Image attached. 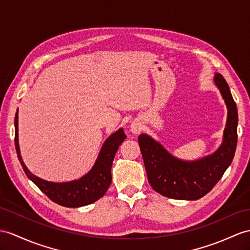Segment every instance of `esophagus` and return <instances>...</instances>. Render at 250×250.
Returning a JSON list of instances; mask_svg holds the SVG:
<instances>
[{"mask_svg":"<svg viewBox=\"0 0 250 250\" xmlns=\"http://www.w3.org/2000/svg\"><path fill=\"white\" fill-rule=\"evenodd\" d=\"M142 128H143V124L142 122L139 120H135L130 125V131L132 133H135V135H139V133L141 132Z\"/></svg>","mask_w":250,"mask_h":250,"instance_id":"esophagus-1","label":"esophagus"}]
</instances>
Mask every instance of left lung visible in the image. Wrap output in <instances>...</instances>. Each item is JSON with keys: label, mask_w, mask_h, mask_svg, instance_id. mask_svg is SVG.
Returning a JSON list of instances; mask_svg holds the SVG:
<instances>
[{"label": "left lung", "mask_w": 250, "mask_h": 250, "mask_svg": "<svg viewBox=\"0 0 250 250\" xmlns=\"http://www.w3.org/2000/svg\"><path fill=\"white\" fill-rule=\"evenodd\" d=\"M214 83L227 106V123L223 142L215 153L194 161L174 157L147 135L138 138L147 179L161 195L184 200H195L209 193L232 162L237 143V108L225 78L216 73Z\"/></svg>", "instance_id": "obj_1"}]
</instances>
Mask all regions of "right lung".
Listing matches in <instances>:
<instances>
[{
  "mask_svg": "<svg viewBox=\"0 0 250 250\" xmlns=\"http://www.w3.org/2000/svg\"><path fill=\"white\" fill-rule=\"evenodd\" d=\"M15 145L18 158L27 177L37 186L52 202L68 208L87 206L96 202L105 195L109 186L111 184V167L115 153L119 146L126 139L124 130L120 128L109 137L103 144L99 157L93 167L83 177L69 182H51L41 179L30 173L24 164L19 148L18 139V111L15 117Z\"/></svg>",
  "mask_w": 250,
  "mask_h": 250,
  "instance_id": "1",
  "label": "right lung"
}]
</instances>
